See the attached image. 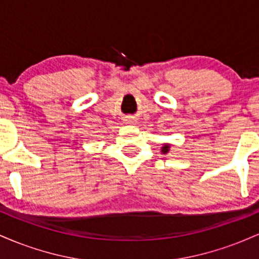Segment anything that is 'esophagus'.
Returning a JSON list of instances; mask_svg holds the SVG:
<instances>
[{"mask_svg":"<svg viewBox=\"0 0 259 259\" xmlns=\"http://www.w3.org/2000/svg\"><path fill=\"white\" fill-rule=\"evenodd\" d=\"M124 123L130 124V125H134V124L136 123V120H134V118H126V119H124Z\"/></svg>","mask_w":259,"mask_h":259,"instance_id":"esophagus-1","label":"esophagus"}]
</instances>
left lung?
I'll list each match as a JSON object with an SVG mask.
<instances>
[{"label":"left lung","instance_id":"left-lung-1","mask_svg":"<svg viewBox=\"0 0 259 259\" xmlns=\"http://www.w3.org/2000/svg\"><path fill=\"white\" fill-rule=\"evenodd\" d=\"M169 148H170V145H169V144H163V146L160 147V152H162L163 154L168 153Z\"/></svg>","mask_w":259,"mask_h":259}]
</instances>
